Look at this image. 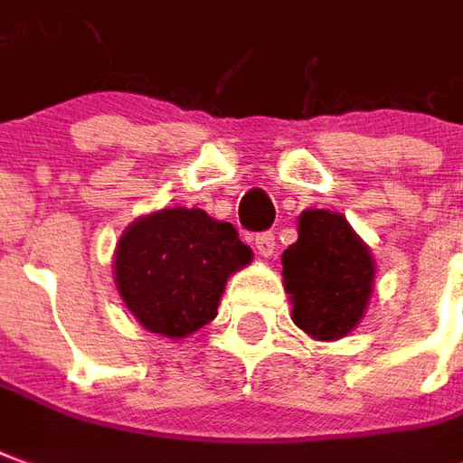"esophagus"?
Returning a JSON list of instances; mask_svg holds the SVG:
<instances>
[{
  "mask_svg": "<svg viewBox=\"0 0 463 463\" xmlns=\"http://www.w3.org/2000/svg\"><path fill=\"white\" fill-rule=\"evenodd\" d=\"M255 248H258L260 258H272L275 255V232H258Z\"/></svg>",
  "mask_w": 463,
  "mask_h": 463,
  "instance_id": "1",
  "label": "esophagus"
}]
</instances>
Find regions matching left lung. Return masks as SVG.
Returning <instances> with one entry per match:
<instances>
[{"label": "left lung", "instance_id": "left-lung-1", "mask_svg": "<svg viewBox=\"0 0 463 463\" xmlns=\"http://www.w3.org/2000/svg\"><path fill=\"white\" fill-rule=\"evenodd\" d=\"M292 321L318 341L351 334L368 309L375 262L341 213L304 211L299 238L282 255Z\"/></svg>", "mask_w": 463, "mask_h": 463}]
</instances>
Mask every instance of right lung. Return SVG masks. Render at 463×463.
I'll list each match as a JSON object with an SVG mask.
<instances>
[{"label": "right lung", "mask_w": 463, "mask_h": 463, "mask_svg": "<svg viewBox=\"0 0 463 463\" xmlns=\"http://www.w3.org/2000/svg\"><path fill=\"white\" fill-rule=\"evenodd\" d=\"M252 260L231 222L201 208H164L135 221L115 250V284L152 334L186 338L218 314L225 282Z\"/></svg>", "instance_id": "right-lung-1"}]
</instances>
